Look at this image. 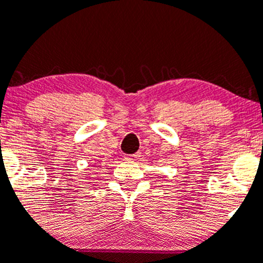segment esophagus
Wrapping results in <instances>:
<instances>
[{
	"label": "esophagus",
	"mask_w": 263,
	"mask_h": 263,
	"mask_svg": "<svg viewBox=\"0 0 263 263\" xmlns=\"http://www.w3.org/2000/svg\"><path fill=\"white\" fill-rule=\"evenodd\" d=\"M139 157H140L139 153H136V154H127V155H124V158H126L127 160H136V159H139Z\"/></svg>",
	"instance_id": "1"
}]
</instances>
